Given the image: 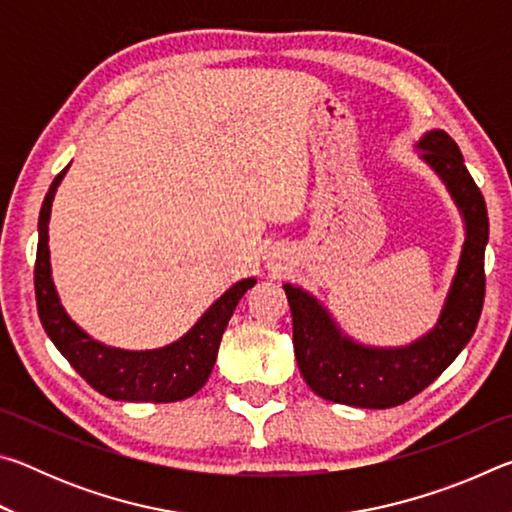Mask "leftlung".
Masks as SVG:
<instances>
[{"label":"left lung","instance_id":"obj_1","mask_svg":"<svg viewBox=\"0 0 512 512\" xmlns=\"http://www.w3.org/2000/svg\"><path fill=\"white\" fill-rule=\"evenodd\" d=\"M418 149L422 151L420 158L445 183L465 221L461 259L443 311L438 323L411 345L372 348L345 336L311 293L284 284L300 375L323 400L359 409H391L409 402L443 375L479 323L485 296L483 257L488 244V210L483 194L467 171L456 142L445 131L424 133Z\"/></svg>","mask_w":512,"mask_h":512}]
</instances>
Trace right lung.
I'll return each mask as SVG.
<instances>
[{"label":"right lung","mask_w":512,"mask_h":512,"mask_svg":"<svg viewBox=\"0 0 512 512\" xmlns=\"http://www.w3.org/2000/svg\"><path fill=\"white\" fill-rule=\"evenodd\" d=\"M63 169L54 178L40 207L38 253H36V302L45 332L58 352L88 384L110 400L121 402H178L201 391L214 368L221 336L228 327L232 311L244 293L255 287V277L241 280L223 293L214 305L198 318L185 336L158 350H119L94 341L90 334L67 316L51 280L49 264V216L51 201L65 176Z\"/></svg>","instance_id":"right-lung-1"}]
</instances>
